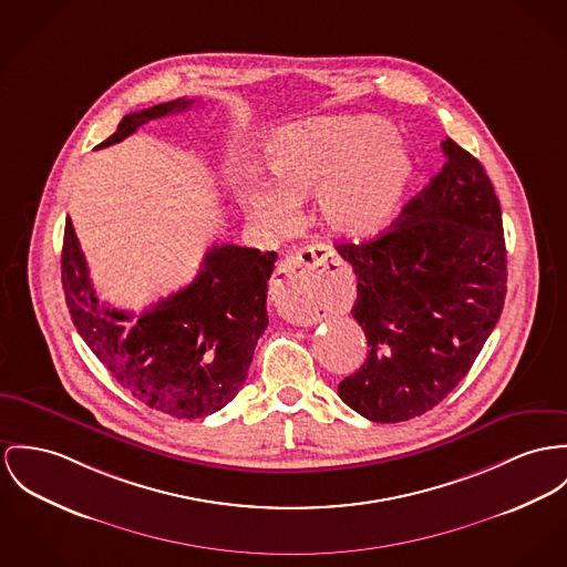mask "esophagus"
<instances>
[{
    "instance_id": "obj_1",
    "label": "esophagus",
    "mask_w": 567,
    "mask_h": 567,
    "mask_svg": "<svg viewBox=\"0 0 567 567\" xmlns=\"http://www.w3.org/2000/svg\"><path fill=\"white\" fill-rule=\"evenodd\" d=\"M330 265H339V259L321 244L306 246L280 262L271 282V300L278 310L293 321L305 323L308 312L300 306L308 305L326 289Z\"/></svg>"
}]
</instances>
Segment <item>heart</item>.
<instances>
[{"mask_svg": "<svg viewBox=\"0 0 567 567\" xmlns=\"http://www.w3.org/2000/svg\"><path fill=\"white\" fill-rule=\"evenodd\" d=\"M274 185L241 189L252 218L285 228L296 203L315 194L330 233L360 239L394 216L412 178V159L391 123L378 116H328L278 131L265 146Z\"/></svg>", "mask_w": 567, "mask_h": 567, "instance_id": "b5f03b06", "label": "heart"}]
</instances>
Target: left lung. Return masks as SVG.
I'll list each match as a JSON object with an SVG mask.
<instances>
[{
	"instance_id": "left-lung-1",
	"label": "left lung",
	"mask_w": 567,
	"mask_h": 567,
	"mask_svg": "<svg viewBox=\"0 0 567 567\" xmlns=\"http://www.w3.org/2000/svg\"><path fill=\"white\" fill-rule=\"evenodd\" d=\"M444 166L380 237L339 244L358 278L364 364L339 384L375 423L425 414L453 391L492 334L507 293L501 203L480 159L442 142Z\"/></svg>"
}]
</instances>
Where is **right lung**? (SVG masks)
<instances>
[{"label":"right lung","instance_id":"right-lung-1","mask_svg":"<svg viewBox=\"0 0 567 567\" xmlns=\"http://www.w3.org/2000/svg\"><path fill=\"white\" fill-rule=\"evenodd\" d=\"M194 103L183 96L127 114L96 148ZM276 257L216 244L187 287L135 317L94 296L80 239L66 219L62 287L80 337L123 389L162 414L203 419L233 401L248 378L269 323L265 300Z\"/></svg>","mask_w":567,"mask_h":567}]
</instances>
